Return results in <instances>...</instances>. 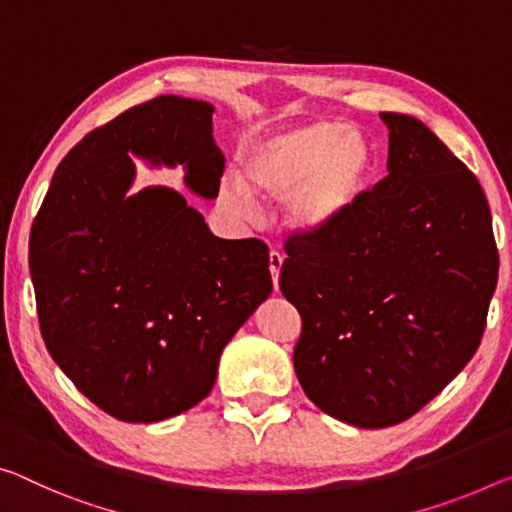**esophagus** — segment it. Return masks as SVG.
I'll list each match as a JSON object with an SVG mask.
<instances>
[{"label": "esophagus", "mask_w": 512, "mask_h": 512, "mask_svg": "<svg viewBox=\"0 0 512 512\" xmlns=\"http://www.w3.org/2000/svg\"><path fill=\"white\" fill-rule=\"evenodd\" d=\"M282 262H285V255H282L280 250H271V253H269V271H271V278H273V285H275V289H278V280H280Z\"/></svg>", "instance_id": "1"}]
</instances>
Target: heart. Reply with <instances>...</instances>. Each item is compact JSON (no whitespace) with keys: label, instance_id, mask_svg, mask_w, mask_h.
Listing matches in <instances>:
<instances>
[{"label":"heart","instance_id":"heart-1","mask_svg":"<svg viewBox=\"0 0 512 512\" xmlns=\"http://www.w3.org/2000/svg\"><path fill=\"white\" fill-rule=\"evenodd\" d=\"M378 168L376 145L342 120H310L273 129L241 154V180L227 177L221 202L250 212V196L282 198L289 227L316 234L335 227L360 205Z\"/></svg>","mask_w":512,"mask_h":512}]
</instances>
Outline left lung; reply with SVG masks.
I'll use <instances>...</instances> for the list:
<instances>
[{
  "instance_id": "8db88e82",
  "label": "left lung",
  "mask_w": 512,
  "mask_h": 512,
  "mask_svg": "<svg viewBox=\"0 0 512 512\" xmlns=\"http://www.w3.org/2000/svg\"><path fill=\"white\" fill-rule=\"evenodd\" d=\"M380 118L387 177L346 221L291 234L280 269L303 319L298 383L358 428L401 424L458 376L481 344L499 273L476 175L421 120Z\"/></svg>"
}]
</instances>
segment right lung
Returning <instances> with one entry per match:
<instances>
[{
    "instance_id": "obj_1",
    "label": "right lung",
    "mask_w": 512,
    "mask_h": 512,
    "mask_svg": "<svg viewBox=\"0 0 512 512\" xmlns=\"http://www.w3.org/2000/svg\"><path fill=\"white\" fill-rule=\"evenodd\" d=\"M214 107L177 95L93 129L56 168L31 225L29 271L52 360L97 408L150 424L212 392L218 360L273 282L259 239H218L184 196L134 182L129 152L186 168L216 198Z\"/></svg>"
}]
</instances>
